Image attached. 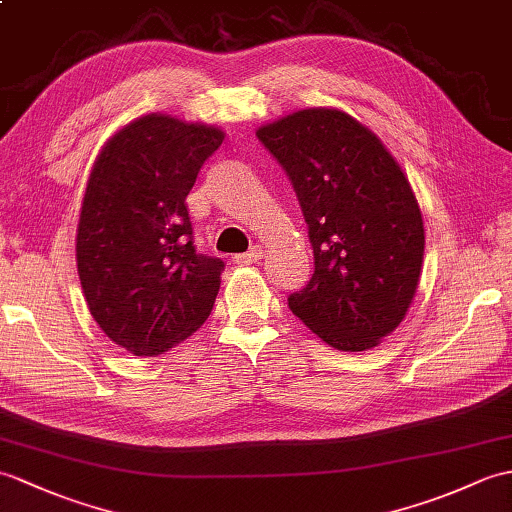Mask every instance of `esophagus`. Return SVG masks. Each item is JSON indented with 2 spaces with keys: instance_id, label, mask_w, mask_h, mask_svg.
Instances as JSON below:
<instances>
[{
  "instance_id": "obj_1",
  "label": "esophagus",
  "mask_w": 512,
  "mask_h": 512,
  "mask_svg": "<svg viewBox=\"0 0 512 512\" xmlns=\"http://www.w3.org/2000/svg\"><path fill=\"white\" fill-rule=\"evenodd\" d=\"M261 259H264V248L261 246H253L248 253L233 257L235 264H255V261H261Z\"/></svg>"
}]
</instances>
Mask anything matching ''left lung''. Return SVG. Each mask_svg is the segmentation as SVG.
Wrapping results in <instances>:
<instances>
[{
  "mask_svg": "<svg viewBox=\"0 0 512 512\" xmlns=\"http://www.w3.org/2000/svg\"><path fill=\"white\" fill-rule=\"evenodd\" d=\"M299 198L314 275L292 314L338 351L377 347L417 292L425 231L417 196L375 133L338 109H303L257 130Z\"/></svg>",
  "mask_w": 512,
  "mask_h": 512,
  "instance_id": "obj_1",
  "label": "left lung"
}]
</instances>
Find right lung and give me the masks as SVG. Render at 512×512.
<instances>
[{
  "mask_svg": "<svg viewBox=\"0 0 512 512\" xmlns=\"http://www.w3.org/2000/svg\"><path fill=\"white\" fill-rule=\"evenodd\" d=\"M222 139L216 126L150 113L117 130L93 163L78 275L93 320L128 353L170 351L216 303L224 261L196 253L185 198Z\"/></svg>",
  "mask_w": 512,
  "mask_h": 512,
  "instance_id": "right-lung-1",
  "label": "right lung"
}]
</instances>
